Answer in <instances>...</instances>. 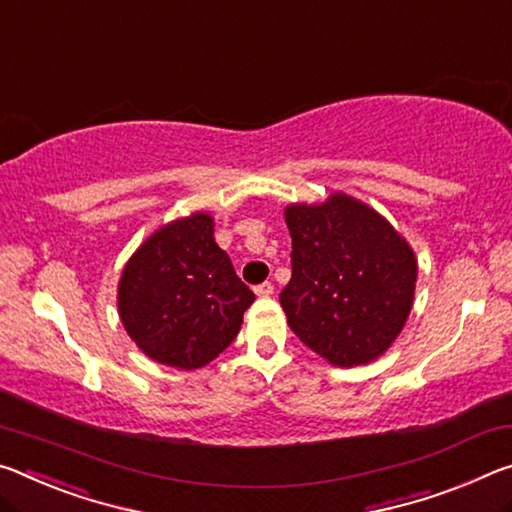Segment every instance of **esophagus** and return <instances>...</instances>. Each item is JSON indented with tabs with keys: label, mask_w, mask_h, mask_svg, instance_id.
Wrapping results in <instances>:
<instances>
[{
	"label": "esophagus",
	"mask_w": 512,
	"mask_h": 512,
	"mask_svg": "<svg viewBox=\"0 0 512 512\" xmlns=\"http://www.w3.org/2000/svg\"><path fill=\"white\" fill-rule=\"evenodd\" d=\"M255 294L259 298H269V296H273V285L271 282H262V285L255 287Z\"/></svg>",
	"instance_id": "1"
}]
</instances>
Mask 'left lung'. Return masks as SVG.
I'll return each mask as SVG.
<instances>
[{
  "label": "left lung",
  "instance_id": "left-lung-1",
  "mask_svg": "<svg viewBox=\"0 0 512 512\" xmlns=\"http://www.w3.org/2000/svg\"><path fill=\"white\" fill-rule=\"evenodd\" d=\"M291 280L280 305L289 328L332 367L378 360L408 321L417 257L399 230L367 202L335 191L285 207Z\"/></svg>",
  "mask_w": 512,
  "mask_h": 512
}]
</instances>
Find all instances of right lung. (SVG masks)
<instances>
[{
    "instance_id": "obj_1",
    "label": "right lung",
    "mask_w": 512,
    "mask_h": 512,
    "mask_svg": "<svg viewBox=\"0 0 512 512\" xmlns=\"http://www.w3.org/2000/svg\"><path fill=\"white\" fill-rule=\"evenodd\" d=\"M250 291L214 239V216L175 218L145 239L118 280V316L150 360L193 371L239 335Z\"/></svg>"
}]
</instances>
